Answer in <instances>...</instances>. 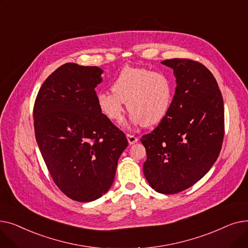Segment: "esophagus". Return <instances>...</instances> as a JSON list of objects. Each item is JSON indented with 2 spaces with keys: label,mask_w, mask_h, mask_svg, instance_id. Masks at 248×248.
Here are the masks:
<instances>
[{
  "label": "esophagus",
  "mask_w": 248,
  "mask_h": 248,
  "mask_svg": "<svg viewBox=\"0 0 248 248\" xmlns=\"http://www.w3.org/2000/svg\"><path fill=\"white\" fill-rule=\"evenodd\" d=\"M126 139H127V140H128V144H129V145H134L135 142H137V141L139 140V138H138V137H136V136H134V135H131V134H127V135H126Z\"/></svg>",
  "instance_id": "obj_1"
}]
</instances>
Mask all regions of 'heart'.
<instances>
[{"mask_svg":"<svg viewBox=\"0 0 248 248\" xmlns=\"http://www.w3.org/2000/svg\"><path fill=\"white\" fill-rule=\"evenodd\" d=\"M111 91H100L96 97L98 108L107 119L122 121L126 102L133 124L154 125L170 111L175 85L165 72L127 66L115 77Z\"/></svg>","mask_w":248,"mask_h":248,"instance_id":"obj_1","label":"heart"}]
</instances>
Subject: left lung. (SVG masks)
<instances>
[{
	"label": "left lung",
	"instance_id": "left-lung-1",
	"mask_svg": "<svg viewBox=\"0 0 248 248\" xmlns=\"http://www.w3.org/2000/svg\"><path fill=\"white\" fill-rule=\"evenodd\" d=\"M174 70L176 91L168 115L142 136L150 186L162 194L184 191L203 178L216 162L224 138V104L217 81L198 61H162Z\"/></svg>",
	"mask_w": 248,
	"mask_h": 248
}]
</instances>
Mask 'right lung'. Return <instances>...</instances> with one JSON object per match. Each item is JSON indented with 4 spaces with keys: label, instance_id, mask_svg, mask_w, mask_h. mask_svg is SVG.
I'll return each mask as SVG.
<instances>
[{
    "label": "right lung",
    "instance_id": "obj_1",
    "mask_svg": "<svg viewBox=\"0 0 248 248\" xmlns=\"http://www.w3.org/2000/svg\"><path fill=\"white\" fill-rule=\"evenodd\" d=\"M102 70L66 63L38 91L35 137L56 186L78 202L100 198L113 183L125 135L97 106L95 87Z\"/></svg>",
    "mask_w": 248,
    "mask_h": 248
}]
</instances>
